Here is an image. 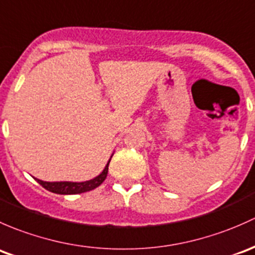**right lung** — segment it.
I'll use <instances>...</instances> for the list:
<instances>
[{
    "instance_id": "add662e5",
    "label": "right lung",
    "mask_w": 255,
    "mask_h": 255,
    "mask_svg": "<svg viewBox=\"0 0 255 255\" xmlns=\"http://www.w3.org/2000/svg\"><path fill=\"white\" fill-rule=\"evenodd\" d=\"M109 162L107 163L106 168L103 169V172L98 175V177L93 178V179L87 180V182L82 183H75V182H44V180L36 179V182L39 183L43 188H45L46 190L51 191L55 194H61V195H73V194H81L86 193V191L93 190L97 186H99L102 183L106 180L107 174H108V167Z\"/></svg>"
}]
</instances>
